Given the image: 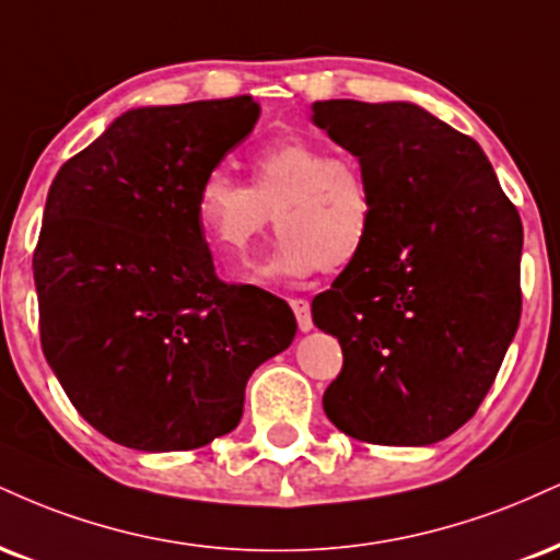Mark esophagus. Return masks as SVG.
Here are the masks:
<instances>
[{
	"mask_svg": "<svg viewBox=\"0 0 560 560\" xmlns=\"http://www.w3.org/2000/svg\"><path fill=\"white\" fill-rule=\"evenodd\" d=\"M292 310H294V318H298L300 331H310L313 328V315H310V302L307 300H292Z\"/></svg>",
	"mask_w": 560,
	"mask_h": 560,
	"instance_id": "obj_1",
	"label": "esophagus"
}]
</instances>
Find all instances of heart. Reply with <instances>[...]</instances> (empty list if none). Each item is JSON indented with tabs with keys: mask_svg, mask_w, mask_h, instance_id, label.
<instances>
[{
	"mask_svg": "<svg viewBox=\"0 0 560 560\" xmlns=\"http://www.w3.org/2000/svg\"><path fill=\"white\" fill-rule=\"evenodd\" d=\"M271 213L281 237L262 266L242 271L253 284L345 271L373 240L378 200L354 159L302 135H281L253 153L250 187L213 170L195 192L200 237L226 266L247 260Z\"/></svg>",
	"mask_w": 560,
	"mask_h": 560,
	"instance_id": "heart-1",
	"label": "heart"
}]
</instances>
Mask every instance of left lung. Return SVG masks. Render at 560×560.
Masks as SVG:
<instances>
[{"label":"left lung","instance_id":"left-lung-1","mask_svg":"<svg viewBox=\"0 0 560 560\" xmlns=\"http://www.w3.org/2000/svg\"><path fill=\"white\" fill-rule=\"evenodd\" d=\"M378 200L362 258L313 300L345 365L323 394L341 433L428 446L472 420L522 315V219L469 135L415 104L315 101Z\"/></svg>","mask_w":560,"mask_h":560}]
</instances>
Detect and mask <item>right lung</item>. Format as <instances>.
Masks as SVG:
<instances>
[{"label": "right lung", "mask_w": 560, "mask_h": 560, "mask_svg": "<svg viewBox=\"0 0 560 560\" xmlns=\"http://www.w3.org/2000/svg\"><path fill=\"white\" fill-rule=\"evenodd\" d=\"M253 96L122 114L65 161L33 253L42 347L72 407L138 451L237 428L253 370L298 334L287 302L226 284L195 192L253 132Z\"/></svg>", "instance_id": "1"}]
</instances>
